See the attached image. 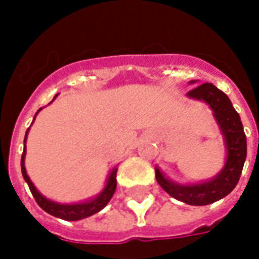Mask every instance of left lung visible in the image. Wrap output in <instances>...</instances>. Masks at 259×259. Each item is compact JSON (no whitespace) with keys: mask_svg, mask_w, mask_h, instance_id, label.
I'll return each mask as SVG.
<instances>
[{"mask_svg":"<svg viewBox=\"0 0 259 259\" xmlns=\"http://www.w3.org/2000/svg\"><path fill=\"white\" fill-rule=\"evenodd\" d=\"M194 82L197 81L193 80L190 84ZM187 96L204 102L212 110L213 118L224 140L226 163L216 177L195 183L175 182L165 177L164 172H161V169L156 165V181L175 200L182 201L187 205L202 206L224 198L238 185L247 156V143L239 114L223 91L210 82H205L187 92Z\"/></svg>","mask_w":259,"mask_h":259,"instance_id":"left-lung-1","label":"left lung"}]
</instances>
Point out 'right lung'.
Masks as SVG:
<instances>
[{
	"label": "right lung",
	"mask_w": 259,
	"mask_h": 259,
	"mask_svg": "<svg viewBox=\"0 0 259 259\" xmlns=\"http://www.w3.org/2000/svg\"><path fill=\"white\" fill-rule=\"evenodd\" d=\"M57 98V95L54 96V99ZM54 99L51 100V104L54 102ZM43 108V107H42ZM39 108L33 116V121L35 118L39 114V111L42 110ZM32 121V122H33ZM31 127V126H29ZM29 127L25 132V137H24V149H23V155H21V174H23V178L24 181L28 185L29 190L32 193L33 198L37 202V205L40 208L47 212L51 216L58 217V219H62V220H68V222H77V220H81V219H85V217H90L95 213L100 212L102 209L106 206V205L110 202V200L112 198V195L115 193L116 189V171L118 168L114 167L111 169V172L108 174L107 181H106V185H104L103 190L100 191L98 195H95L90 200L81 201V202H74V204H61V202H55V201H51L49 198H46L42 193H39L36 187L33 186L32 181L29 179L28 174H27V169H25V152H27V148H25V143H27V136H28Z\"/></svg>",
	"instance_id": "1"
}]
</instances>
